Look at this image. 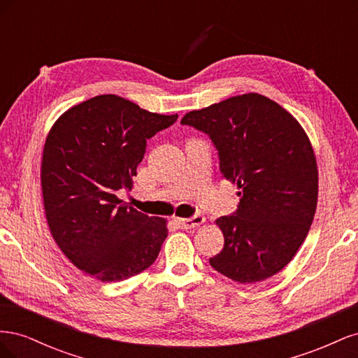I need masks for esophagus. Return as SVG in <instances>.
I'll return each instance as SVG.
<instances>
[{
	"instance_id": "34e87169",
	"label": "esophagus",
	"mask_w": 358,
	"mask_h": 358,
	"mask_svg": "<svg viewBox=\"0 0 358 358\" xmlns=\"http://www.w3.org/2000/svg\"><path fill=\"white\" fill-rule=\"evenodd\" d=\"M204 216L203 215H194L191 218L187 220H178V225L183 230H189V229H196V227H200L204 222Z\"/></svg>"
}]
</instances>
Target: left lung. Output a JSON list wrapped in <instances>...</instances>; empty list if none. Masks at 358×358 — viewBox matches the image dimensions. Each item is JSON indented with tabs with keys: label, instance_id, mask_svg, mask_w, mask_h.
<instances>
[{
	"label": "left lung",
	"instance_id": "1",
	"mask_svg": "<svg viewBox=\"0 0 358 358\" xmlns=\"http://www.w3.org/2000/svg\"><path fill=\"white\" fill-rule=\"evenodd\" d=\"M180 124L206 133L222 176L241 191L237 210L216 220L224 248L209 259L241 284L282 270L309 233L318 200V167L297 119L257 92L192 110Z\"/></svg>",
	"mask_w": 358,
	"mask_h": 358
}]
</instances>
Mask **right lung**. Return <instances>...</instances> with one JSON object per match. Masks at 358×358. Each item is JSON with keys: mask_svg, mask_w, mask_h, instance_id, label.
Wrapping results in <instances>:
<instances>
[{"mask_svg": "<svg viewBox=\"0 0 358 358\" xmlns=\"http://www.w3.org/2000/svg\"><path fill=\"white\" fill-rule=\"evenodd\" d=\"M176 121L106 94L73 106L50 128L40 173L46 220L64 255L86 275L116 282L157 259L167 221L116 194L131 191L146 140Z\"/></svg>", "mask_w": 358, "mask_h": 358, "instance_id": "right-lung-1", "label": "right lung"}]
</instances>
